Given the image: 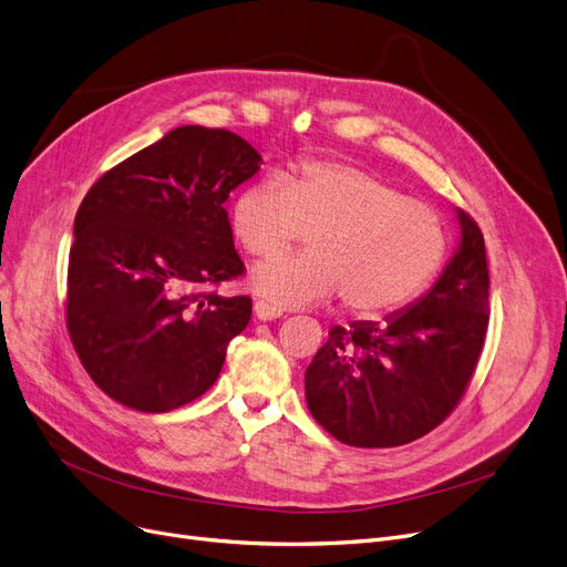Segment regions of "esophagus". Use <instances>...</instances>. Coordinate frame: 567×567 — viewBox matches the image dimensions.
<instances>
[{"label":"esophagus","instance_id":"1","mask_svg":"<svg viewBox=\"0 0 567 567\" xmlns=\"http://www.w3.org/2000/svg\"><path fill=\"white\" fill-rule=\"evenodd\" d=\"M255 315L261 321H271V319H278L282 315V310L274 303H268V301H255Z\"/></svg>","mask_w":567,"mask_h":567}]
</instances>
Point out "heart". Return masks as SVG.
<instances>
[{
	"mask_svg": "<svg viewBox=\"0 0 567 567\" xmlns=\"http://www.w3.org/2000/svg\"><path fill=\"white\" fill-rule=\"evenodd\" d=\"M231 231L241 248L266 257L312 231L308 255L255 266L252 287L285 308L344 296L361 315L395 312L436 276L445 227L425 202L361 167L303 161L282 178H261L231 202Z\"/></svg>",
	"mask_w": 567,
	"mask_h": 567,
	"instance_id": "obj_1",
	"label": "heart"
}]
</instances>
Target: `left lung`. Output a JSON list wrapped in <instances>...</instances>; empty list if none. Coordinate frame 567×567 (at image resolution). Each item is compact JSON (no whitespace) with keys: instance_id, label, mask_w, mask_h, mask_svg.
<instances>
[{"instance_id":"left-lung-1","label":"left lung","mask_w":567,"mask_h":567,"mask_svg":"<svg viewBox=\"0 0 567 567\" xmlns=\"http://www.w3.org/2000/svg\"><path fill=\"white\" fill-rule=\"evenodd\" d=\"M460 250L436 285L385 321L333 326L306 370L312 419L355 449L425 436L460 404L489 323L483 231L457 208Z\"/></svg>"}]
</instances>
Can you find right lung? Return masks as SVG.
<instances>
[{"mask_svg":"<svg viewBox=\"0 0 567 567\" xmlns=\"http://www.w3.org/2000/svg\"><path fill=\"white\" fill-rule=\"evenodd\" d=\"M261 156L225 128L182 126L107 169L84 195L69 252L66 329L99 389L144 413L212 389L250 296L225 212Z\"/></svg>","mask_w":567,"mask_h":567,"instance_id":"obj_1","label":"right lung"}]
</instances>
